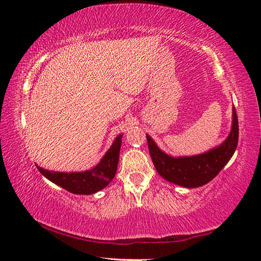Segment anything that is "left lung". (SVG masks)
<instances>
[{
  "mask_svg": "<svg viewBox=\"0 0 261 261\" xmlns=\"http://www.w3.org/2000/svg\"><path fill=\"white\" fill-rule=\"evenodd\" d=\"M148 151L159 174L168 182L184 188H198L211 182L230 160L238 143V120L232 108V127L227 139L220 146L193 156L173 158L162 152L146 135Z\"/></svg>",
  "mask_w": 261,
  "mask_h": 261,
  "instance_id": "obj_1",
  "label": "left lung"
}]
</instances>
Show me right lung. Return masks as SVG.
<instances>
[{"label":"right lung","instance_id":"1","mask_svg":"<svg viewBox=\"0 0 261 261\" xmlns=\"http://www.w3.org/2000/svg\"><path fill=\"white\" fill-rule=\"evenodd\" d=\"M122 136L116 137L110 148L94 168L82 173H59L37 166L39 171L50 182L76 194H93L112 182L117 170Z\"/></svg>","mask_w":261,"mask_h":261}]
</instances>
